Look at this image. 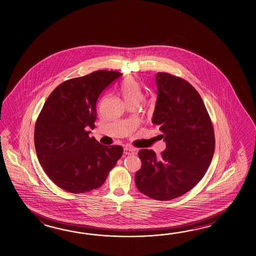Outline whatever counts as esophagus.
<instances>
[{
  "mask_svg": "<svg viewBox=\"0 0 256 256\" xmlns=\"http://www.w3.org/2000/svg\"><path fill=\"white\" fill-rule=\"evenodd\" d=\"M124 154H127V156H130V154H134L136 152H134V149H132V148H130L129 146L124 147Z\"/></svg>",
  "mask_w": 256,
  "mask_h": 256,
  "instance_id": "esophagus-1",
  "label": "esophagus"
}]
</instances>
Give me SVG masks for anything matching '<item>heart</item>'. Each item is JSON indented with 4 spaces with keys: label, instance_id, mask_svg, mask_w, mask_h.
<instances>
[{
    "label": "heart",
    "instance_id": "heart-1",
    "mask_svg": "<svg viewBox=\"0 0 256 256\" xmlns=\"http://www.w3.org/2000/svg\"><path fill=\"white\" fill-rule=\"evenodd\" d=\"M122 96L126 102V105L139 104L142 97V90L139 83L134 78H127L122 83L120 88Z\"/></svg>",
    "mask_w": 256,
    "mask_h": 256
}]
</instances>
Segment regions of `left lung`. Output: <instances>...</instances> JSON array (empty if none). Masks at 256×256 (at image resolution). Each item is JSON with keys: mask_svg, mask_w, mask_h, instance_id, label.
<instances>
[{"mask_svg": "<svg viewBox=\"0 0 256 256\" xmlns=\"http://www.w3.org/2000/svg\"><path fill=\"white\" fill-rule=\"evenodd\" d=\"M158 100L152 124L160 126L166 149L158 156L152 150L138 152L142 168L136 185L158 200L184 195L202 180L212 159L215 136L200 95L180 76L158 72Z\"/></svg>", "mask_w": 256, "mask_h": 256, "instance_id": "1", "label": "left lung"}]
</instances>
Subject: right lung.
Instances as JSON below:
<instances>
[{
  "instance_id": "1",
  "label": "right lung",
  "mask_w": 256,
  "mask_h": 256,
  "mask_svg": "<svg viewBox=\"0 0 256 256\" xmlns=\"http://www.w3.org/2000/svg\"><path fill=\"white\" fill-rule=\"evenodd\" d=\"M122 75L98 70L66 80L44 104L34 146L39 163L60 188L70 193L98 188L122 156L120 146H104L88 136L95 128L98 97Z\"/></svg>"
}]
</instances>
